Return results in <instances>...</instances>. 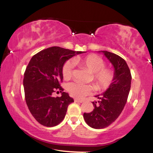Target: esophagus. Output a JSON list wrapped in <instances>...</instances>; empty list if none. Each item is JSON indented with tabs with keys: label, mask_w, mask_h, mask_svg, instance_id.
Instances as JSON below:
<instances>
[{
	"label": "esophagus",
	"mask_w": 153,
	"mask_h": 153,
	"mask_svg": "<svg viewBox=\"0 0 153 153\" xmlns=\"http://www.w3.org/2000/svg\"><path fill=\"white\" fill-rule=\"evenodd\" d=\"M74 101H75V102H78V103H82V102H83V101H82V100L78 99H75Z\"/></svg>",
	"instance_id": "1"
}]
</instances>
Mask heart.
<instances>
[{
	"instance_id": "heart-1",
	"label": "heart",
	"mask_w": 153,
	"mask_h": 153,
	"mask_svg": "<svg viewBox=\"0 0 153 153\" xmlns=\"http://www.w3.org/2000/svg\"><path fill=\"white\" fill-rule=\"evenodd\" d=\"M75 62L85 67L93 73V79L96 88L100 91H105L112 85L115 79V73L111 68H105L106 62L97 54H89L82 58H77ZM73 63L71 60L65 62L62 67V76L68 80L72 76ZM95 87L91 84H82L78 82H70L67 85V90L73 97L81 99L83 96L91 94Z\"/></svg>"
}]
</instances>
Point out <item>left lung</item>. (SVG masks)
I'll return each mask as SVG.
<instances>
[{
	"instance_id": "obj_1",
	"label": "left lung",
	"mask_w": 153,
	"mask_h": 153,
	"mask_svg": "<svg viewBox=\"0 0 153 153\" xmlns=\"http://www.w3.org/2000/svg\"><path fill=\"white\" fill-rule=\"evenodd\" d=\"M101 52L113 65L115 79L105 93L96 96L99 101L92 102L94 109L83 114L88 125L94 129L106 128L118 118L127 103L131 88V75L126 61L112 52Z\"/></svg>"
}]
</instances>
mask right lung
<instances>
[{"instance_id": "right-lung-1", "label": "right lung", "mask_w": 153, "mask_h": 153, "mask_svg": "<svg viewBox=\"0 0 153 153\" xmlns=\"http://www.w3.org/2000/svg\"><path fill=\"white\" fill-rule=\"evenodd\" d=\"M83 52L52 47L31 57L24 73L25 100L31 114L42 125L52 127L59 124L69 104L74 102L60 86L62 67L68 59ZM57 90L62 93L60 97L52 96Z\"/></svg>"}]
</instances>
